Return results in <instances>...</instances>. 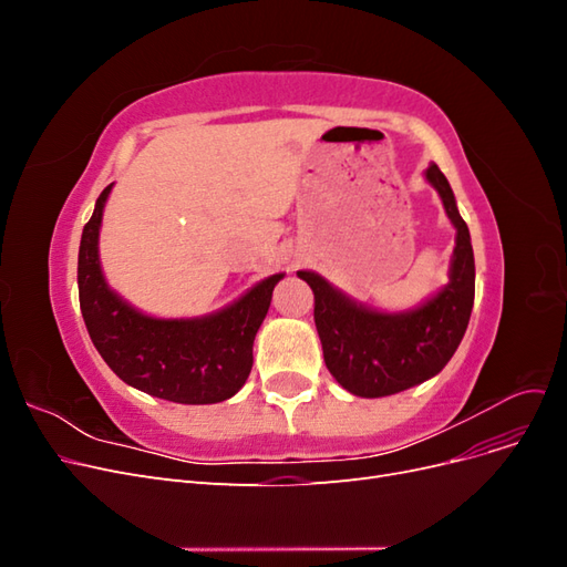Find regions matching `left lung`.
Returning <instances> with one entry per match:
<instances>
[{
	"mask_svg": "<svg viewBox=\"0 0 567 567\" xmlns=\"http://www.w3.org/2000/svg\"><path fill=\"white\" fill-rule=\"evenodd\" d=\"M425 177L437 188L456 227L452 277L433 300L414 312L383 315L348 300L317 274L298 271L315 293L323 362L333 379L359 398H385L433 379L456 352L471 319L475 298L471 234L442 169L431 165Z\"/></svg>",
	"mask_w": 567,
	"mask_h": 567,
	"instance_id": "8db88e82",
	"label": "left lung"
}]
</instances>
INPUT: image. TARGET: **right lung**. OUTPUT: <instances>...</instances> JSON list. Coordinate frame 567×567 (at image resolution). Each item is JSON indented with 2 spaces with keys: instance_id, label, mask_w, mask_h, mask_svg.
<instances>
[{
  "instance_id": "right-lung-1",
  "label": "right lung",
  "mask_w": 567,
  "mask_h": 567,
  "mask_svg": "<svg viewBox=\"0 0 567 567\" xmlns=\"http://www.w3.org/2000/svg\"><path fill=\"white\" fill-rule=\"evenodd\" d=\"M109 194L111 186L96 198L78 252L80 310L94 348L117 379L153 398L179 404L229 400L252 369V340L284 274H274L227 310L203 319L140 315L113 293L99 267V227Z\"/></svg>"
}]
</instances>
